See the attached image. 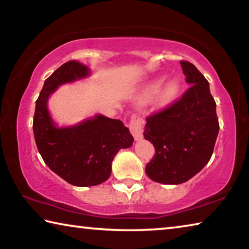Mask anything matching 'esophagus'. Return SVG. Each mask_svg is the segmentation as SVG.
Instances as JSON below:
<instances>
[{
    "mask_svg": "<svg viewBox=\"0 0 249 249\" xmlns=\"http://www.w3.org/2000/svg\"><path fill=\"white\" fill-rule=\"evenodd\" d=\"M129 130L136 141L142 137V121L137 114H133L129 122Z\"/></svg>",
    "mask_w": 249,
    "mask_h": 249,
    "instance_id": "1",
    "label": "esophagus"
}]
</instances>
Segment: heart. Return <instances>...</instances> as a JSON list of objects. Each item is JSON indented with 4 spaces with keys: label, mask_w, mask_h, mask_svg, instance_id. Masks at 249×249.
Wrapping results in <instances>:
<instances>
[{
    "label": "heart",
    "mask_w": 249,
    "mask_h": 249,
    "mask_svg": "<svg viewBox=\"0 0 249 249\" xmlns=\"http://www.w3.org/2000/svg\"><path fill=\"white\" fill-rule=\"evenodd\" d=\"M165 78H158L154 80L153 82L149 84L148 89H147V93L148 94H155L156 92L159 90L160 86H161ZM179 91V83L176 80H170L169 82L165 84V87L162 88L159 92V100L161 103H168L175 98Z\"/></svg>",
    "instance_id": "b5f03b06"
}]
</instances>
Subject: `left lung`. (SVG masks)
I'll return each instance as SVG.
<instances>
[{
    "label": "left lung",
    "instance_id": "8db88e82",
    "mask_svg": "<svg viewBox=\"0 0 249 249\" xmlns=\"http://www.w3.org/2000/svg\"><path fill=\"white\" fill-rule=\"evenodd\" d=\"M180 64L190 87L181 99L147 117L144 130L156 149L146 175L165 184L183 183L203 169L220 129L208 80L191 62Z\"/></svg>",
    "mask_w": 249,
    "mask_h": 249
}]
</instances>
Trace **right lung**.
I'll return each instance as SVG.
<instances>
[{"instance_id": "1", "label": "right lung", "mask_w": 249, "mask_h": 249, "mask_svg": "<svg viewBox=\"0 0 249 249\" xmlns=\"http://www.w3.org/2000/svg\"><path fill=\"white\" fill-rule=\"evenodd\" d=\"M89 74V68L75 60L59 67L46 79L36 101L33 122L37 148L46 165L77 187H91L107 181L115 155L134 142L129 129L120 120L103 115H95L71 127H57L53 123L47 108L49 95L61 84Z\"/></svg>"}]
</instances>
